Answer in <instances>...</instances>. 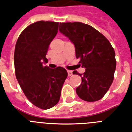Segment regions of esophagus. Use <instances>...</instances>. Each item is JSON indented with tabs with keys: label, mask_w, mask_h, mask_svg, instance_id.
<instances>
[{
	"label": "esophagus",
	"mask_w": 132,
	"mask_h": 132,
	"mask_svg": "<svg viewBox=\"0 0 132 132\" xmlns=\"http://www.w3.org/2000/svg\"><path fill=\"white\" fill-rule=\"evenodd\" d=\"M67 72H68V77L71 76V75H72V71H71V70H68Z\"/></svg>",
	"instance_id": "34e87169"
}]
</instances>
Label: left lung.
<instances>
[{"instance_id": "1", "label": "left lung", "mask_w": 132, "mask_h": 132, "mask_svg": "<svg viewBox=\"0 0 132 132\" xmlns=\"http://www.w3.org/2000/svg\"><path fill=\"white\" fill-rule=\"evenodd\" d=\"M59 30L74 44L76 57L86 68L84 74L72 72L81 76L77 94L88 102L100 100L114 80L117 61L112 46L102 34L86 24L60 22Z\"/></svg>"}]
</instances>
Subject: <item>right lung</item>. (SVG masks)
<instances>
[{"mask_svg": "<svg viewBox=\"0 0 132 132\" xmlns=\"http://www.w3.org/2000/svg\"><path fill=\"white\" fill-rule=\"evenodd\" d=\"M59 22L38 21L31 24L18 38L14 51L15 77L31 103L42 110L55 106L68 76L65 68L44 66L46 55L57 34Z\"/></svg>", "mask_w": 132, "mask_h": 132, "instance_id": "1", "label": "right lung"}]
</instances>
